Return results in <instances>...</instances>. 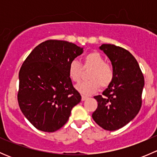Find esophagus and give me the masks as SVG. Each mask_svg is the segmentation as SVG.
<instances>
[{
	"instance_id": "obj_1",
	"label": "esophagus",
	"mask_w": 157,
	"mask_h": 157,
	"mask_svg": "<svg viewBox=\"0 0 157 157\" xmlns=\"http://www.w3.org/2000/svg\"><path fill=\"white\" fill-rule=\"evenodd\" d=\"M88 99L87 96H83V95H82V97H81V100L82 101H85V100H86V99Z\"/></svg>"
}]
</instances>
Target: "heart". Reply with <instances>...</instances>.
<instances>
[{
    "mask_svg": "<svg viewBox=\"0 0 157 157\" xmlns=\"http://www.w3.org/2000/svg\"><path fill=\"white\" fill-rule=\"evenodd\" d=\"M83 68H92L88 75L90 80L78 83L76 89L83 94H91L99 90V86L107 87L114 78L113 68L105 63V60L99 52H92L83 57ZM83 67L76 60L70 62L68 75L71 80L78 83L82 77Z\"/></svg>",
    "mask_w": 157,
    "mask_h": 157,
    "instance_id": "b5f03b06",
    "label": "heart"
}]
</instances>
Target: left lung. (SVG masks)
<instances>
[{
    "mask_svg": "<svg viewBox=\"0 0 157 157\" xmlns=\"http://www.w3.org/2000/svg\"><path fill=\"white\" fill-rule=\"evenodd\" d=\"M99 48L112 62L114 78L102 93L104 96H94L98 106L92 117L103 129L115 131L128 124L140 111L144 78L128 50L111 44H102Z\"/></svg>",
    "mask_w": 157,
    "mask_h": 157,
    "instance_id": "8db88e82",
    "label": "left lung"
}]
</instances>
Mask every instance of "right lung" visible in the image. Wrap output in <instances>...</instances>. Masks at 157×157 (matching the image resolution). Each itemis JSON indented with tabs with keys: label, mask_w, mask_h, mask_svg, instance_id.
I'll list each match as a JSON object with an SVG mask.
<instances>
[{
	"label": "right lung",
	"mask_w": 157,
	"mask_h": 157,
	"mask_svg": "<svg viewBox=\"0 0 157 157\" xmlns=\"http://www.w3.org/2000/svg\"><path fill=\"white\" fill-rule=\"evenodd\" d=\"M83 52L67 41L47 40L33 49L23 63L19 73V106L38 130L60 129L81 100L68 75V66Z\"/></svg>",
	"instance_id": "obj_1"
}]
</instances>
